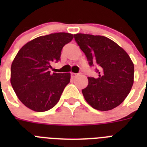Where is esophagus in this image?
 Listing matches in <instances>:
<instances>
[{
    "label": "esophagus",
    "instance_id": "obj_1",
    "mask_svg": "<svg viewBox=\"0 0 147 147\" xmlns=\"http://www.w3.org/2000/svg\"><path fill=\"white\" fill-rule=\"evenodd\" d=\"M71 74L72 77H76V76L78 75V74H76V73H71Z\"/></svg>",
    "mask_w": 147,
    "mask_h": 147
}]
</instances>
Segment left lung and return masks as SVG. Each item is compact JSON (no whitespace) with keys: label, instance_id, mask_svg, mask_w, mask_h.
<instances>
[{"label":"left lung","instance_id":"obj_1","mask_svg":"<svg viewBox=\"0 0 147 147\" xmlns=\"http://www.w3.org/2000/svg\"><path fill=\"white\" fill-rule=\"evenodd\" d=\"M76 43L86 56L90 66L96 67L98 77H88L82 90L93 108L107 111L124 102L134 79V65L124 49L110 39L99 35L76 34Z\"/></svg>","mask_w":147,"mask_h":147}]
</instances>
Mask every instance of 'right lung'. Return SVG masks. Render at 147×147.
I'll return each mask as SVG.
<instances>
[{"label":"right lung","mask_w":147,"mask_h":147,"mask_svg":"<svg viewBox=\"0 0 147 147\" xmlns=\"http://www.w3.org/2000/svg\"><path fill=\"white\" fill-rule=\"evenodd\" d=\"M74 35L59 32L41 36L27 42L18 51L11 67V84L23 105L36 112H44L59 102L69 73L51 74L52 62L60 60L61 51Z\"/></svg>","instance_id":"1"}]
</instances>
